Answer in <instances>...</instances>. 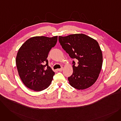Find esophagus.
Wrapping results in <instances>:
<instances>
[{
  "label": "esophagus",
  "instance_id": "obj_1",
  "mask_svg": "<svg viewBox=\"0 0 121 121\" xmlns=\"http://www.w3.org/2000/svg\"><path fill=\"white\" fill-rule=\"evenodd\" d=\"M63 68H62L61 69H57V71H59V72H61V71H63Z\"/></svg>",
  "mask_w": 121,
  "mask_h": 121
}]
</instances>
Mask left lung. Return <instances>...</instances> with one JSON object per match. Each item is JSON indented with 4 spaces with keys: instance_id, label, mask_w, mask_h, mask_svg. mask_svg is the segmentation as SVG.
Returning <instances> with one entry per match:
<instances>
[{
    "instance_id": "1",
    "label": "left lung",
    "mask_w": 121,
    "mask_h": 121,
    "mask_svg": "<svg viewBox=\"0 0 121 121\" xmlns=\"http://www.w3.org/2000/svg\"><path fill=\"white\" fill-rule=\"evenodd\" d=\"M62 48L72 59L78 60L73 73L68 78L69 83L78 90H83L93 85L97 80L103 65V54L98 42L83 34L59 36Z\"/></svg>"
}]
</instances>
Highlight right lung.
<instances>
[{"label": "right lung", "instance_id": "1", "mask_svg": "<svg viewBox=\"0 0 121 121\" xmlns=\"http://www.w3.org/2000/svg\"><path fill=\"white\" fill-rule=\"evenodd\" d=\"M57 38L32 37L18 49L16 59L18 73L23 83L30 89L41 91L52 82L55 73L48 66L47 58Z\"/></svg>", "mask_w": 121, "mask_h": 121}]
</instances>
